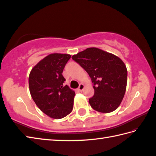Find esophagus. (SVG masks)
<instances>
[{
    "instance_id": "34e87169",
    "label": "esophagus",
    "mask_w": 156,
    "mask_h": 156,
    "mask_svg": "<svg viewBox=\"0 0 156 156\" xmlns=\"http://www.w3.org/2000/svg\"><path fill=\"white\" fill-rule=\"evenodd\" d=\"M84 88V85L83 84H80V85H79V87H78V90H80V91H83V89Z\"/></svg>"
}]
</instances>
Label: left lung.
Masks as SVG:
<instances>
[{"instance_id":"left-lung-1","label":"left lung","mask_w":156,"mask_h":156,"mask_svg":"<svg viewBox=\"0 0 156 156\" xmlns=\"http://www.w3.org/2000/svg\"><path fill=\"white\" fill-rule=\"evenodd\" d=\"M72 58L91 78L95 93L89 100L90 106L103 113L117 109L123 100L127 86V70L123 61L98 48H89Z\"/></svg>"}]
</instances>
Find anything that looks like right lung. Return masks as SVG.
<instances>
[{"mask_svg": "<svg viewBox=\"0 0 156 156\" xmlns=\"http://www.w3.org/2000/svg\"><path fill=\"white\" fill-rule=\"evenodd\" d=\"M71 58L68 54L53 53L35 65L29 77V90L36 105L48 117L59 119L72 112L75 92L63 85L62 75Z\"/></svg>", "mask_w": 156, "mask_h": 156, "instance_id": "right-lung-1", "label": "right lung"}]
</instances>
